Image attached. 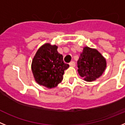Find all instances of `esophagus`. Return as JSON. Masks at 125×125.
Returning <instances> with one entry per match:
<instances>
[{"mask_svg":"<svg viewBox=\"0 0 125 125\" xmlns=\"http://www.w3.org/2000/svg\"><path fill=\"white\" fill-rule=\"evenodd\" d=\"M69 65H70V67H75V62L72 61V62H71L69 63Z\"/></svg>","mask_w":125,"mask_h":125,"instance_id":"34e87169","label":"esophagus"}]
</instances>
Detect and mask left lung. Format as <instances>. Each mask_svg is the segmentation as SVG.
I'll return each mask as SVG.
<instances>
[{"mask_svg":"<svg viewBox=\"0 0 125 125\" xmlns=\"http://www.w3.org/2000/svg\"><path fill=\"white\" fill-rule=\"evenodd\" d=\"M78 72L86 82L99 78L106 67V60L96 49L85 47L77 61Z\"/></svg>","mask_w":125,"mask_h":125,"instance_id":"obj_1","label":"left lung"}]
</instances>
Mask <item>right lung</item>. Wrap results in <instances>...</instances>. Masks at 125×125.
Segmentation results:
<instances>
[{"mask_svg": "<svg viewBox=\"0 0 125 125\" xmlns=\"http://www.w3.org/2000/svg\"><path fill=\"white\" fill-rule=\"evenodd\" d=\"M57 49L55 45L45 43L38 49L32 60L31 68L35 80L47 88L56 87L61 83L64 72L69 67L63 62V55Z\"/></svg>", "mask_w": 125, "mask_h": 125, "instance_id": "1", "label": "right lung"}]
</instances>
